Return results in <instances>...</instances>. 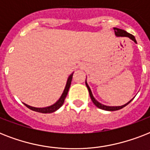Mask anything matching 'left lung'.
Masks as SVG:
<instances>
[{"mask_svg":"<svg viewBox=\"0 0 150 150\" xmlns=\"http://www.w3.org/2000/svg\"><path fill=\"white\" fill-rule=\"evenodd\" d=\"M114 33H115L116 36H117V37H120V36H125V37H128V38L131 39L132 40L134 41L135 43H137L136 40H135V36H133V35H132V34L127 33L125 30H123V29H117V28H114ZM86 85L87 89H88V90H89V96H90V98H91L92 101H93V103L94 104L96 105V107H98V108H100V109L104 110H108V111H114V110H117L121 109V108H123V107H125V106H127V105H128V103H129L133 100L132 99V100H131L129 102H128L127 103H125V104L122 105V106H118V107H110V106H106V105H103L102 104V103H100V102H98L96 99L94 98V96H93V93H92L91 89H90V88H89V85L87 84L86 80Z\"/></svg>","mask_w":150,"mask_h":150,"instance_id":"left-lung-1","label":"left lung"}]
</instances>
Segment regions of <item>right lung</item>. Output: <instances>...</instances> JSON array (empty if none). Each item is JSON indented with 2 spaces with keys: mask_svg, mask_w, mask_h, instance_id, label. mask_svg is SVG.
Listing matches in <instances>:
<instances>
[{
  "mask_svg": "<svg viewBox=\"0 0 150 150\" xmlns=\"http://www.w3.org/2000/svg\"><path fill=\"white\" fill-rule=\"evenodd\" d=\"M74 73V72H73ZM73 73H71L69 77H68V80H67V83H66L65 88L64 89L63 93L61 96V97L59 98V100L57 101L55 103H54L53 105H50L49 107H31L29 105H27L25 103H24L25 106H26L29 109L33 110V111L39 112V113H43V114H50V113H53V112L56 111L57 110L60 108V107L63 105L64 102V100H65V97L67 96V94L68 93V90H69V88H70L71 83V80H72L73 77Z\"/></svg>",
  "mask_w": 150,
  "mask_h": 150,
  "instance_id": "obj_1",
  "label": "right lung"
}]
</instances>
